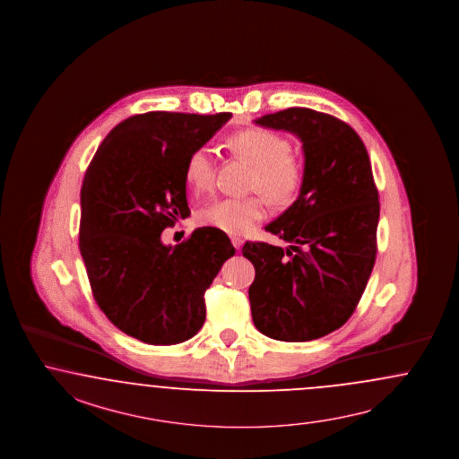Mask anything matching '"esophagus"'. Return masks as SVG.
<instances>
[{"label": "esophagus", "instance_id": "esophagus-1", "mask_svg": "<svg viewBox=\"0 0 459 459\" xmlns=\"http://www.w3.org/2000/svg\"><path fill=\"white\" fill-rule=\"evenodd\" d=\"M231 243H233V247L237 248V250H239L241 247H243V239L241 238L233 237L231 238Z\"/></svg>", "mask_w": 459, "mask_h": 459}]
</instances>
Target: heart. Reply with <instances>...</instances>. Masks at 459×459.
<instances>
[{"label": "heart", "mask_w": 459, "mask_h": 459, "mask_svg": "<svg viewBox=\"0 0 459 459\" xmlns=\"http://www.w3.org/2000/svg\"><path fill=\"white\" fill-rule=\"evenodd\" d=\"M228 147L238 159L253 167L250 187L262 193L277 206L296 199L304 180V163L290 152V143L281 134L248 128L228 140ZM212 153L206 147L195 148L189 155L184 178L193 194L206 193L212 182ZM266 216L265 201L260 195L241 199H218L199 209L197 222L228 235H245L253 224Z\"/></svg>", "instance_id": "b5f03b06"}]
</instances>
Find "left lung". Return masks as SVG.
Listing matches in <instances>:
<instances>
[{"label": "left lung", "instance_id": "8db88e82", "mask_svg": "<svg viewBox=\"0 0 459 459\" xmlns=\"http://www.w3.org/2000/svg\"><path fill=\"white\" fill-rule=\"evenodd\" d=\"M253 123L296 134L304 152L299 197L265 226L289 247H243L255 266L253 323L272 340H317L351 317L375 265L380 203L368 152L350 125L309 108Z\"/></svg>", "mask_w": 459, "mask_h": 459}]
</instances>
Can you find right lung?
<instances>
[{"mask_svg": "<svg viewBox=\"0 0 459 459\" xmlns=\"http://www.w3.org/2000/svg\"><path fill=\"white\" fill-rule=\"evenodd\" d=\"M231 113L150 111L121 121L98 148L81 189L79 250L92 296L125 334L148 344L191 340L206 321L204 292L235 255L226 233L162 231L191 214L184 170Z\"/></svg>", "mask_w": 459, "mask_h": 459, "instance_id": "right-lung-1", "label": "right lung"}]
</instances>
